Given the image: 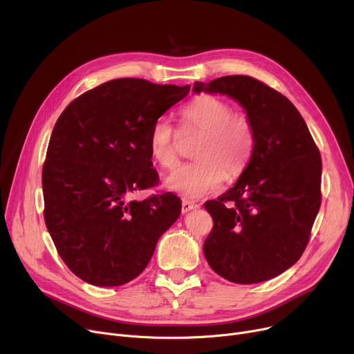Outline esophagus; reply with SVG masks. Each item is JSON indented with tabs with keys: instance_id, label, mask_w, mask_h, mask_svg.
I'll use <instances>...</instances> for the list:
<instances>
[{
	"instance_id": "obj_1",
	"label": "esophagus",
	"mask_w": 354,
	"mask_h": 354,
	"mask_svg": "<svg viewBox=\"0 0 354 354\" xmlns=\"http://www.w3.org/2000/svg\"><path fill=\"white\" fill-rule=\"evenodd\" d=\"M196 208H198L196 203H194L191 201H182V214H187V212H189L192 209H196Z\"/></svg>"
}]
</instances>
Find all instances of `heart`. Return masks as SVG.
Segmentation results:
<instances>
[{"label":"heart","instance_id":"b5f03b06","mask_svg":"<svg viewBox=\"0 0 354 354\" xmlns=\"http://www.w3.org/2000/svg\"><path fill=\"white\" fill-rule=\"evenodd\" d=\"M185 129L201 132L196 139L192 162L178 166L166 178L165 185L182 196L198 199L215 192L228 179L243 174L252 158L255 133L251 120L244 113H234L231 106L211 95L194 97L180 110ZM149 151L162 167L178 162L176 130L165 119H158L149 133Z\"/></svg>","mask_w":354,"mask_h":354}]
</instances>
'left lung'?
I'll return each mask as SVG.
<instances>
[{
	"mask_svg": "<svg viewBox=\"0 0 354 354\" xmlns=\"http://www.w3.org/2000/svg\"><path fill=\"white\" fill-rule=\"evenodd\" d=\"M247 111L255 147L234 187L203 207L214 227L203 243L209 267L225 280L255 284L280 275L303 255L322 203V156L300 111L250 76L196 82Z\"/></svg>",
	"mask_w": 354,
	"mask_h": 354,
	"instance_id": "1",
	"label": "left lung"
}]
</instances>
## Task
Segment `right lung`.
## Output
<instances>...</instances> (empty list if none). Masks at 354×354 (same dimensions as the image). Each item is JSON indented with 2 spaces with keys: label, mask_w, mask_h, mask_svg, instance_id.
I'll return each mask as SVG.
<instances>
[{
  "label": "right lung",
  "mask_w": 354,
  "mask_h": 354,
  "mask_svg": "<svg viewBox=\"0 0 354 354\" xmlns=\"http://www.w3.org/2000/svg\"><path fill=\"white\" fill-rule=\"evenodd\" d=\"M189 88L110 80L74 99L55 122L41 176L44 221L64 264L83 281H132L180 215L172 192L143 201L130 194L158 185L149 133Z\"/></svg>",
  "instance_id": "1"
}]
</instances>
